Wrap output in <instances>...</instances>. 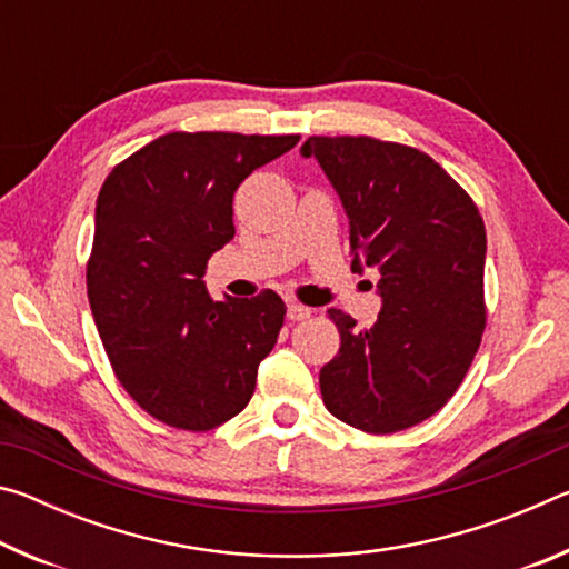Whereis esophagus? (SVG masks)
Returning <instances> with one entry per match:
<instances>
[{"instance_id": "obj_1", "label": "esophagus", "mask_w": 569, "mask_h": 569, "mask_svg": "<svg viewBox=\"0 0 569 569\" xmlns=\"http://www.w3.org/2000/svg\"><path fill=\"white\" fill-rule=\"evenodd\" d=\"M288 319H291V321H306V319H311V308L303 306V303L291 301V303H288Z\"/></svg>"}]
</instances>
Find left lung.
Here are the masks:
<instances>
[{"label":"left lung","instance_id":"8db88e82","mask_svg":"<svg viewBox=\"0 0 569 569\" xmlns=\"http://www.w3.org/2000/svg\"><path fill=\"white\" fill-rule=\"evenodd\" d=\"M349 216L351 268L379 273L369 329L339 308V353L319 373L326 409L366 435L435 417L465 381L487 326V233L475 200L427 152L369 134H313Z\"/></svg>","mask_w":569,"mask_h":569}]
</instances>
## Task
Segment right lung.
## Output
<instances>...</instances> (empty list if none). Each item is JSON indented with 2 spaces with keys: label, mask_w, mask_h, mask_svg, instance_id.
I'll return each instance as SVG.
<instances>
[{
  "label": "right lung",
  "mask_w": 569,
  "mask_h": 569,
  "mask_svg": "<svg viewBox=\"0 0 569 569\" xmlns=\"http://www.w3.org/2000/svg\"><path fill=\"white\" fill-rule=\"evenodd\" d=\"M301 134L168 132L114 166L94 208L88 298L114 377L168 427L216 429L248 407L286 303L271 288L213 301L210 256L233 196Z\"/></svg>",
  "instance_id": "1"
}]
</instances>
